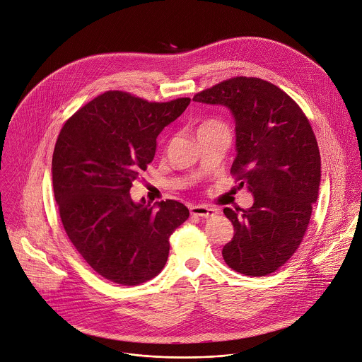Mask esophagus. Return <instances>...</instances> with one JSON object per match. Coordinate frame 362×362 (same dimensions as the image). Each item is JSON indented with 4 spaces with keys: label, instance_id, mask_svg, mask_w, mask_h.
Returning a JSON list of instances; mask_svg holds the SVG:
<instances>
[{
    "label": "esophagus",
    "instance_id": "esophagus-1",
    "mask_svg": "<svg viewBox=\"0 0 362 362\" xmlns=\"http://www.w3.org/2000/svg\"><path fill=\"white\" fill-rule=\"evenodd\" d=\"M190 214L197 216V217L210 218L217 216L218 210L213 207H207V206H192Z\"/></svg>",
    "mask_w": 362,
    "mask_h": 362
}]
</instances>
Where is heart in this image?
<instances>
[{"label":"heart","instance_id":"obj_1","mask_svg":"<svg viewBox=\"0 0 362 362\" xmlns=\"http://www.w3.org/2000/svg\"><path fill=\"white\" fill-rule=\"evenodd\" d=\"M213 130H226V127L216 120H207L200 124V127L197 129V134L204 133V132H213Z\"/></svg>","mask_w":362,"mask_h":362}]
</instances>
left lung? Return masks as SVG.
I'll use <instances>...</instances> for the list:
<instances>
[{
  "label": "left lung",
  "instance_id": "obj_1",
  "mask_svg": "<svg viewBox=\"0 0 362 362\" xmlns=\"http://www.w3.org/2000/svg\"><path fill=\"white\" fill-rule=\"evenodd\" d=\"M193 100L230 110L236 134L230 173L255 199L246 210L223 209L235 233L222 257L240 274L267 276L300 245L317 200L320 153L313 130L284 90L260 78L226 79Z\"/></svg>",
  "mask_w": 362,
  "mask_h": 362
}]
</instances>
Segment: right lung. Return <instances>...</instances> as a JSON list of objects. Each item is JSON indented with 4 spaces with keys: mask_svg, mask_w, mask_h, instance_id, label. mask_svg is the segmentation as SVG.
Returning a JSON list of instances; mask_svg holds the SVG:
<instances>
[{
    "mask_svg": "<svg viewBox=\"0 0 362 362\" xmlns=\"http://www.w3.org/2000/svg\"><path fill=\"white\" fill-rule=\"evenodd\" d=\"M189 98L148 102L107 90L63 126L52 173L63 226L83 260L103 279L139 286L163 269L169 238L189 218L179 202L134 203L133 182L152 162L156 137Z\"/></svg>",
    "mask_w": 362,
    "mask_h": 362,
    "instance_id": "obj_1",
    "label": "right lung"
}]
</instances>
